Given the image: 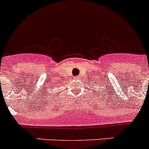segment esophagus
<instances>
[{
  "label": "esophagus",
  "instance_id": "esophagus-1",
  "mask_svg": "<svg viewBox=\"0 0 149 149\" xmlns=\"http://www.w3.org/2000/svg\"><path fill=\"white\" fill-rule=\"evenodd\" d=\"M74 79H75V80H76V81H79V79H80V77H79V76H75Z\"/></svg>",
  "mask_w": 149,
  "mask_h": 149
}]
</instances>
